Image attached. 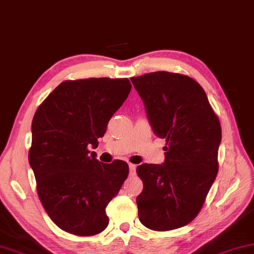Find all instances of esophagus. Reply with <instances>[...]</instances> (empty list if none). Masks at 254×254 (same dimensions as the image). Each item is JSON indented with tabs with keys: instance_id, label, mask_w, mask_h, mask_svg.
Instances as JSON below:
<instances>
[{
	"instance_id": "obj_1",
	"label": "esophagus",
	"mask_w": 254,
	"mask_h": 254,
	"mask_svg": "<svg viewBox=\"0 0 254 254\" xmlns=\"http://www.w3.org/2000/svg\"><path fill=\"white\" fill-rule=\"evenodd\" d=\"M136 165L133 164H129V170H130V173L131 174H134V171H136Z\"/></svg>"
}]
</instances>
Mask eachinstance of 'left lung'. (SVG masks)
<instances>
[{
  "label": "left lung",
  "instance_id": "left-lung-1",
  "mask_svg": "<svg viewBox=\"0 0 254 254\" xmlns=\"http://www.w3.org/2000/svg\"><path fill=\"white\" fill-rule=\"evenodd\" d=\"M131 82L154 134L167 145L161 165L137 167L144 184L136 200L138 216L155 231L181 228L200 212L217 175L219 120L203 88L191 77L153 72L131 77Z\"/></svg>",
  "mask_w": 254,
  "mask_h": 254
}]
</instances>
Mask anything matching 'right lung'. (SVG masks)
I'll return each mask as SVG.
<instances>
[{
    "label": "right lung",
    "mask_w": 254,
    "mask_h": 254,
    "mask_svg": "<svg viewBox=\"0 0 254 254\" xmlns=\"http://www.w3.org/2000/svg\"><path fill=\"white\" fill-rule=\"evenodd\" d=\"M131 90L127 79L64 81L37 109L29 162L50 218L64 231L93 236L109 224L106 208L129 174L123 160L90 153Z\"/></svg>",
    "instance_id": "obj_1"
}]
</instances>
